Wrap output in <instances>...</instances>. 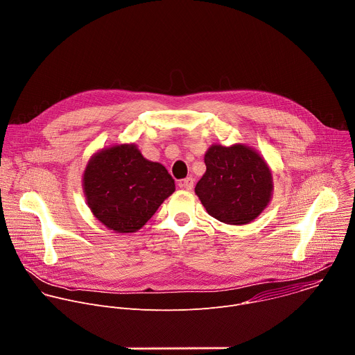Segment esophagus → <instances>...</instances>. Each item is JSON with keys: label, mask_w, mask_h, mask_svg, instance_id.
I'll return each instance as SVG.
<instances>
[{"label": "esophagus", "mask_w": 355, "mask_h": 355, "mask_svg": "<svg viewBox=\"0 0 355 355\" xmlns=\"http://www.w3.org/2000/svg\"><path fill=\"white\" fill-rule=\"evenodd\" d=\"M193 178L192 177H187V178H184V180H181L180 182H178V185H180V188H182V189H187V191H191L192 188H193Z\"/></svg>", "instance_id": "1"}]
</instances>
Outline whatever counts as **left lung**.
Instances as JSON below:
<instances>
[{
	"label": "left lung",
	"instance_id": "8db88e82",
	"mask_svg": "<svg viewBox=\"0 0 355 355\" xmlns=\"http://www.w3.org/2000/svg\"><path fill=\"white\" fill-rule=\"evenodd\" d=\"M207 171L195 187L202 205L227 225L254 220L268 205L271 171L264 159L244 144H214L205 155Z\"/></svg>",
	"mask_w": 355,
	"mask_h": 355
}]
</instances>
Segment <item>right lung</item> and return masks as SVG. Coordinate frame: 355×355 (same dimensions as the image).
Instances as JSON below:
<instances>
[{"mask_svg":"<svg viewBox=\"0 0 355 355\" xmlns=\"http://www.w3.org/2000/svg\"><path fill=\"white\" fill-rule=\"evenodd\" d=\"M83 185L94 216L116 233L139 230L175 191L166 167L146 160L135 144L101 150L89 160Z\"/></svg>","mask_w":355,"mask_h":355,"instance_id":"obj_1","label":"right lung"}]
</instances>
